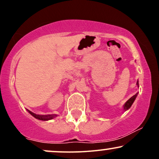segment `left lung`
<instances>
[{
    "label": "left lung",
    "mask_w": 159,
    "mask_h": 159,
    "mask_svg": "<svg viewBox=\"0 0 159 159\" xmlns=\"http://www.w3.org/2000/svg\"><path fill=\"white\" fill-rule=\"evenodd\" d=\"M137 85H138V87H139V83H138V81H137ZM138 93H137L135 95H134V96H133L132 97H131L129 100H128L124 104V105H123V111H124L129 110V109L130 108L131 106H132V104L134 103V100L136 99V97H137V96H138Z\"/></svg>",
    "instance_id": "obj_1"
}]
</instances>
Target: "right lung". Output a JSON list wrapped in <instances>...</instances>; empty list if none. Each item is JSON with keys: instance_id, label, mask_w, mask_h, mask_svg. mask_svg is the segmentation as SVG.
I'll use <instances>...</instances> for the list:
<instances>
[{"instance_id": "1", "label": "right lung", "mask_w": 159, "mask_h": 159, "mask_svg": "<svg viewBox=\"0 0 159 159\" xmlns=\"http://www.w3.org/2000/svg\"><path fill=\"white\" fill-rule=\"evenodd\" d=\"M27 111H28L29 114H31L34 118H36V119L39 120H43V121H47V120H52V119H54V118H55L57 116V114H47V115L36 114H34V113L31 112L30 111H29V110H27Z\"/></svg>"}]
</instances>
